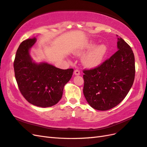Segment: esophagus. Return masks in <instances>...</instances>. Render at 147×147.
I'll return each instance as SVG.
<instances>
[{"mask_svg": "<svg viewBox=\"0 0 147 147\" xmlns=\"http://www.w3.org/2000/svg\"><path fill=\"white\" fill-rule=\"evenodd\" d=\"M74 74H75V75H79L80 74V71H79L78 70H75L74 71Z\"/></svg>", "mask_w": 147, "mask_h": 147, "instance_id": "esophagus-1", "label": "esophagus"}]
</instances>
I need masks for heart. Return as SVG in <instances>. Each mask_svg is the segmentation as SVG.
Masks as SVG:
<instances>
[{"label": "heart", "instance_id": "1", "mask_svg": "<svg viewBox=\"0 0 147 147\" xmlns=\"http://www.w3.org/2000/svg\"><path fill=\"white\" fill-rule=\"evenodd\" d=\"M96 45V42L90 41L88 42L77 53V55H82L86 51L89 50L82 59V64L89 69H94L100 66L104 61L108 51V47L105 43Z\"/></svg>", "mask_w": 147, "mask_h": 147}]
</instances>
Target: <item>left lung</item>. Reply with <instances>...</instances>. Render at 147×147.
Wrapping results in <instances>:
<instances>
[{"label":"left lung","instance_id":"8db88e82","mask_svg":"<svg viewBox=\"0 0 147 147\" xmlns=\"http://www.w3.org/2000/svg\"><path fill=\"white\" fill-rule=\"evenodd\" d=\"M117 45L118 51L101 65L83 70V94L94 109L106 111L116 106L133 85L136 73L133 51L121 38H117Z\"/></svg>","mask_w":147,"mask_h":147}]
</instances>
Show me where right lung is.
Returning a JSON list of instances; mask_svg holds the SVG:
<instances>
[{"mask_svg":"<svg viewBox=\"0 0 147 147\" xmlns=\"http://www.w3.org/2000/svg\"><path fill=\"white\" fill-rule=\"evenodd\" d=\"M36 39H28L19 46L13 63L16 80L21 93L31 104L41 108L60 101L74 69L63 70L47 62H34L30 51Z\"/></svg>","mask_w":147,"mask_h":147,"instance_id":"obj_1","label":"right lung"}]
</instances>
